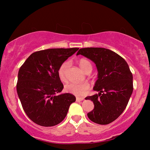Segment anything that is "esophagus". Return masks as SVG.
<instances>
[{"label":"esophagus","instance_id":"obj_1","mask_svg":"<svg viewBox=\"0 0 150 150\" xmlns=\"http://www.w3.org/2000/svg\"><path fill=\"white\" fill-rule=\"evenodd\" d=\"M83 100H84V98H80V97L76 98V100H77V102H80V101H82Z\"/></svg>","mask_w":150,"mask_h":150}]
</instances>
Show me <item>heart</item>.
<instances>
[{
  "instance_id": "1",
  "label": "heart",
  "mask_w": 150,
  "mask_h": 150,
  "mask_svg": "<svg viewBox=\"0 0 150 150\" xmlns=\"http://www.w3.org/2000/svg\"><path fill=\"white\" fill-rule=\"evenodd\" d=\"M70 63L69 62H65L59 67L57 69V75L59 79L62 81L66 80V72L69 67ZM81 69L85 73L91 72L93 70V65L89 60L85 58L79 59V61ZM90 88V85L87 83H69L65 85V90L67 93L73 94L75 96H84L88 93Z\"/></svg>"
}]
</instances>
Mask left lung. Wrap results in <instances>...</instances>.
I'll return each mask as SVG.
<instances>
[{"label": "left lung", "mask_w": 150, "mask_h": 150, "mask_svg": "<svg viewBox=\"0 0 150 150\" xmlns=\"http://www.w3.org/2000/svg\"><path fill=\"white\" fill-rule=\"evenodd\" d=\"M95 63L98 79L93 89L98 94L89 96L95 108L87 114L93 122L105 125L120 116L125 110L133 91V76L124 58L110 50L85 47L78 51Z\"/></svg>", "instance_id": "1"}]
</instances>
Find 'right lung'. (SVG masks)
<instances>
[{"label":"right lung","instance_id":"right-lung-1","mask_svg":"<svg viewBox=\"0 0 150 150\" xmlns=\"http://www.w3.org/2000/svg\"><path fill=\"white\" fill-rule=\"evenodd\" d=\"M79 48H54L35 52L20 67L17 93L28 118L42 126H54L64 120L71 104L70 93H60L63 85L57 75L61 64Z\"/></svg>","mask_w":150,"mask_h":150}]
</instances>
